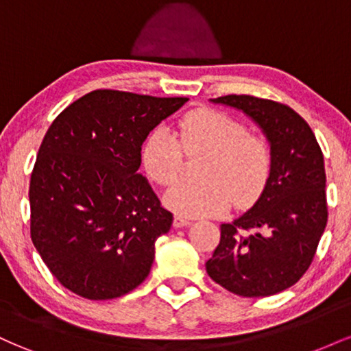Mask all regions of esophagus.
<instances>
[{"label":"esophagus","instance_id":"1","mask_svg":"<svg viewBox=\"0 0 351 351\" xmlns=\"http://www.w3.org/2000/svg\"><path fill=\"white\" fill-rule=\"evenodd\" d=\"M189 224H191V221L183 216H175V219H173V226L175 228H186Z\"/></svg>","mask_w":351,"mask_h":351}]
</instances>
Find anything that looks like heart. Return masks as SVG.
<instances>
[{"label":"heart","instance_id":"obj_1","mask_svg":"<svg viewBox=\"0 0 351 351\" xmlns=\"http://www.w3.org/2000/svg\"><path fill=\"white\" fill-rule=\"evenodd\" d=\"M184 148L181 149L180 147ZM188 155H206L199 183H178L165 196L173 211L188 217L217 216L234 201L252 203L263 193L272 168L267 143L249 135L247 127L224 112H189L178 123V140L167 127L152 132L142 160L148 176L163 186L180 178Z\"/></svg>","mask_w":351,"mask_h":351}]
</instances>
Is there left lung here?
<instances>
[{
  "label": "left lung",
  "mask_w": 351,
  "mask_h": 351,
  "mask_svg": "<svg viewBox=\"0 0 351 351\" xmlns=\"http://www.w3.org/2000/svg\"><path fill=\"white\" fill-rule=\"evenodd\" d=\"M211 102L241 110L263 130L272 168L254 206L221 224L206 272L236 295H274L304 276L327 226L324 155L308 123L284 104L252 95Z\"/></svg>",
  "instance_id": "8db88e82"
}]
</instances>
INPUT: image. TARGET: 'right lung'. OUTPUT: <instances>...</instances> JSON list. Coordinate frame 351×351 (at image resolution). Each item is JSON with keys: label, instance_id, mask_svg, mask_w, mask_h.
<instances>
[{"label": "right lung", "instance_id": "add662e5", "mask_svg": "<svg viewBox=\"0 0 351 351\" xmlns=\"http://www.w3.org/2000/svg\"><path fill=\"white\" fill-rule=\"evenodd\" d=\"M186 97L94 90L56 117L29 184L31 239L71 292L108 300L150 274L173 215L142 173V145Z\"/></svg>", "mask_w": 351, "mask_h": 351}]
</instances>
